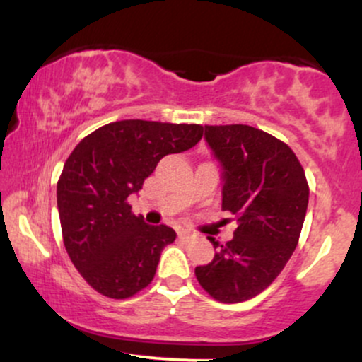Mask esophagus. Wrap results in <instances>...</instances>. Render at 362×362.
Segmentation results:
<instances>
[{"instance_id": "34e87169", "label": "esophagus", "mask_w": 362, "mask_h": 362, "mask_svg": "<svg viewBox=\"0 0 362 362\" xmlns=\"http://www.w3.org/2000/svg\"><path fill=\"white\" fill-rule=\"evenodd\" d=\"M178 238H180V240H184V242H190V240L194 238V235L190 233V231H187V230H182V231H178Z\"/></svg>"}]
</instances>
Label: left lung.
<instances>
[{
    "instance_id": "left-lung-1",
    "label": "left lung",
    "mask_w": 362,
    "mask_h": 362,
    "mask_svg": "<svg viewBox=\"0 0 362 362\" xmlns=\"http://www.w3.org/2000/svg\"><path fill=\"white\" fill-rule=\"evenodd\" d=\"M223 167L221 209L235 216L233 238L216 242L213 262L195 267L202 289L221 303L252 300L272 284L300 240L310 187L288 144L243 124L206 126Z\"/></svg>"
}]
</instances>
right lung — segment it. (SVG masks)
Returning <instances> with one entry per match:
<instances>
[{
	"mask_svg": "<svg viewBox=\"0 0 362 362\" xmlns=\"http://www.w3.org/2000/svg\"><path fill=\"white\" fill-rule=\"evenodd\" d=\"M202 132L199 124L117 120L83 138L66 160L57 180L62 242L83 279L103 296L126 300L153 281L161 250L177 233L144 223L127 199L161 158L195 146Z\"/></svg>",
	"mask_w": 362,
	"mask_h": 362,
	"instance_id": "add662e5",
	"label": "right lung"
}]
</instances>
